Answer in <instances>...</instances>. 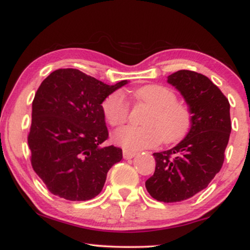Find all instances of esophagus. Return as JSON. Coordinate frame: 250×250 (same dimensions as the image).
I'll return each instance as SVG.
<instances>
[{
  "instance_id": "1",
  "label": "esophagus",
  "mask_w": 250,
  "mask_h": 250,
  "mask_svg": "<svg viewBox=\"0 0 250 250\" xmlns=\"http://www.w3.org/2000/svg\"><path fill=\"white\" fill-rule=\"evenodd\" d=\"M122 154H123V158H125V159H131L136 155V153L132 152V151H129V149H123Z\"/></svg>"
}]
</instances>
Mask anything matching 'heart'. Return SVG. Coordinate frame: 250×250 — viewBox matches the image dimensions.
Wrapping results in <instances>:
<instances>
[{"label": "heart", "instance_id": "b5f03b06", "mask_svg": "<svg viewBox=\"0 0 250 250\" xmlns=\"http://www.w3.org/2000/svg\"><path fill=\"white\" fill-rule=\"evenodd\" d=\"M136 98L151 107L143 119L142 127H123L113 134L115 144L129 151L154 147L160 143L172 144L188 134L192 125V112L168 86L149 84L135 91ZM103 114L112 127H120L128 121L130 105L125 92L116 90L102 104Z\"/></svg>", "mask_w": 250, "mask_h": 250}]
</instances>
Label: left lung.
<instances>
[{"label":"left lung","instance_id":"8db88e82","mask_svg":"<svg viewBox=\"0 0 250 250\" xmlns=\"http://www.w3.org/2000/svg\"><path fill=\"white\" fill-rule=\"evenodd\" d=\"M192 112L186 137L168 151L154 153L155 171L145 186L155 200L179 202L208 186L221 170L231 132L229 103L200 73L182 69L168 76Z\"/></svg>","mask_w":250,"mask_h":250}]
</instances>
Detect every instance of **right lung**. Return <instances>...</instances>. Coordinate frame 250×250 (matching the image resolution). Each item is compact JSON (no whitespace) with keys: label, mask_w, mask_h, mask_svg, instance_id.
<instances>
[{"label":"right lung","mask_w":250,"mask_h":250,"mask_svg":"<svg viewBox=\"0 0 250 250\" xmlns=\"http://www.w3.org/2000/svg\"><path fill=\"white\" fill-rule=\"evenodd\" d=\"M114 85L75 68H59L43 80L32 105L28 132L31 164L52 194L85 201L102 192L122 149L103 146L108 138L102 103Z\"/></svg>","instance_id":"add662e5"}]
</instances>
